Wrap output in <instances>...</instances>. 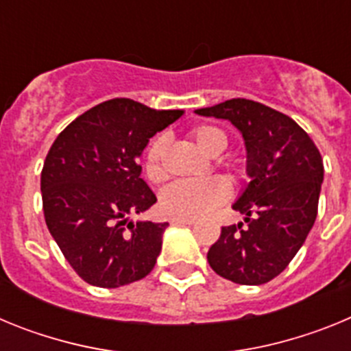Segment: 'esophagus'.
Returning a JSON list of instances; mask_svg holds the SVG:
<instances>
[{"instance_id": "34e87169", "label": "esophagus", "mask_w": 351, "mask_h": 351, "mask_svg": "<svg viewBox=\"0 0 351 351\" xmlns=\"http://www.w3.org/2000/svg\"><path fill=\"white\" fill-rule=\"evenodd\" d=\"M195 221H197V219H191V218H172L170 219V223H172V225H193Z\"/></svg>"}]
</instances>
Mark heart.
<instances>
[{
    "label": "heart",
    "mask_w": 351,
    "mask_h": 351,
    "mask_svg": "<svg viewBox=\"0 0 351 351\" xmlns=\"http://www.w3.org/2000/svg\"><path fill=\"white\" fill-rule=\"evenodd\" d=\"M190 137L209 156H219L228 147V137L223 130L210 125H200L191 128ZM167 138L158 137L145 151L144 172L145 178L158 184L169 178L165 165ZM228 179L239 182L244 178V170L239 165L226 167ZM230 195V188L223 179L209 178L200 181H179L161 191V210L170 218H202L221 206Z\"/></svg>",
    "instance_id": "b5f03b06"
}]
</instances>
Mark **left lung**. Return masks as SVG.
<instances>
[{"label":"left lung","mask_w":351,"mask_h":351,"mask_svg":"<svg viewBox=\"0 0 351 351\" xmlns=\"http://www.w3.org/2000/svg\"><path fill=\"white\" fill-rule=\"evenodd\" d=\"M228 119L243 133L251 178L234 209L244 223L221 226L207 253L216 274L237 285H263L280 276L308 237L318 214L324 160L291 117L246 98L195 110Z\"/></svg>","instance_id":"obj_1"}]
</instances>
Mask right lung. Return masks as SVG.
Instances as JSON below:
<instances>
[{"label": "right lung", "mask_w": 351, "mask_h": 351, "mask_svg": "<svg viewBox=\"0 0 351 351\" xmlns=\"http://www.w3.org/2000/svg\"><path fill=\"white\" fill-rule=\"evenodd\" d=\"M181 116L114 98L71 121L49 149L40 178L43 216L86 283L119 288L153 271L169 223H128L156 202L141 178L138 156L149 138Z\"/></svg>", "instance_id": "add662e5"}]
</instances>
